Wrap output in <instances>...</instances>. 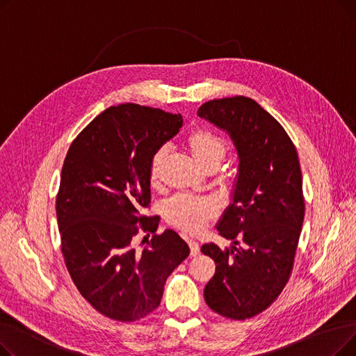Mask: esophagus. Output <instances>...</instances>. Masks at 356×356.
<instances>
[{"instance_id":"1","label":"esophagus","mask_w":356,"mask_h":356,"mask_svg":"<svg viewBox=\"0 0 356 356\" xmlns=\"http://www.w3.org/2000/svg\"><path fill=\"white\" fill-rule=\"evenodd\" d=\"M188 242H189V247H191V254H192L193 257H196V255L200 252V245H199V242H197V241H195V239H189Z\"/></svg>"}]
</instances>
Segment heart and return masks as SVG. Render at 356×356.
Here are the masks:
<instances>
[{
  "instance_id": "b5f03b06",
  "label": "heart",
  "mask_w": 356,
  "mask_h": 356,
  "mask_svg": "<svg viewBox=\"0 0 356 356\" xmlns=\"http://www.w3.org/2000/svg\"><path fill=\"white\" fill-rule=\"evenodd\" d=\"M189 147L193 157L200 165L219 163L227 154V144L219 136L208 129H196L189 137ZM168 153V145H161L154 153L149 164V176L156 179L160 165ZM216 208L209 199L180 195L172 199L165 207V216L176 227L188 232H199L208 225L209 219L215 215Z\"/></svg>"
}]
</instances>
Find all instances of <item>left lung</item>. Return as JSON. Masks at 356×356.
<instances>
[{
	"label": "left lung",
	"instance_id": "obj_1",
	"mask_svg": "<svg viewBox=\"0 0 356 356\" xmlns=\"http://www.w3.org/2000/svg\"><path fill=\"white\" fill-rule=\"evenodd\" d=\"M197 115L225 131L238 154L232 200L216 225L232 244L200 248L216 264L204 300L244 321L266 310L291 274L305 219L300 163L284 128L251 98L213 99Z\"/></svg>",
	"mask_w": 356,
	"mask_h": 356
}]
</instances>
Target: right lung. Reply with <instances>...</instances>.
I'll return each mask as SVG.
<instances>
[{"label": "right lung", "mask_w": 356, "mask_h": 356, "mask_svg": "<svg viewBox=\"0 0 356 356\" xmlns=\"http://www.w3.org/2000/svg\"><path fill=\"white\" fill-rule=\"evenodd\" d=\"M181 125L180 114L159 108L109 106L66 154L56 199L62 254L85 300L114 321L157 309L167 277L191 254L173 229L148 239L160 216L141 215L152 199V159ZM138 230L147 234L141 250L134 245Z\"/></svg>", "instance_id": "obj_1"}]
</instances>
